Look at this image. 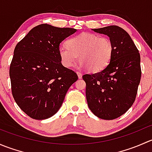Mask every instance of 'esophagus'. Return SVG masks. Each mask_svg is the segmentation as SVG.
<instances>
[{"instance_id":"34e87169","label":"esophagus","mask_w":152,"mask_h":152,"mask_svg":"<svg viewBox=\"0 0 152 152\" xmlns=\"http://www.w3.org/2000/svg\"><path fill=\"white\" fill-rule=\"evenodd\" d=\"M76 73H77L78 77H79V79H82V73H81L80 72H79V71L76 72Z\"/></svg>"}]
</instances>
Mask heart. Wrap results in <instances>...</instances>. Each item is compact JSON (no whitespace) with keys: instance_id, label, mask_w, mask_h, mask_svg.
Masks as SVG:
<instances>
[{"instance_id":"1","label":"heart","mask_w":152,"mask_h":152,"mask_svg":"<svg viewBox=\"0 0 152 152\" xmlns=\"http://www.w3.org/2000/svg\"><path fill=\"white\" fill-rule=\"evenodd\" d=\"M66 45L59 48V56L63 66L67 68L74 66L79 59V67L97 73L109 65L113 54L111 40L92 33L84 32L70 38Z\"/></svg>"}]
</instances>
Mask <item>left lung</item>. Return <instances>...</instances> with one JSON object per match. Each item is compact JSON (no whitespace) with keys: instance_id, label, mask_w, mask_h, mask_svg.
<instances>
[{"instance_id":"1","label":"left lung","mask_w":152,"mask_h":152,"mask_svg":"<svg viewBox=\"0 0 152 152\" xmlns=\"http://www.w3.org/2000/svg\"><path fill=\"white\" fill-rule=\"evenodd\" d=\"M92 30L110 37L113 54L102 71L82 76L87 104L99 118L113 120L124 115L135 100L141 77L140 56L129 34L121 27Z\"/></svg>"}]
</instances>
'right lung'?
<instances>
[{
  "instance_id": "add662e5",
  "label": "right lung",
  "mask_w": 152,
  "mask_h": 152,
  "mask_svg": "<svg viewBox=\"0 0 152 152\" xmlns=\"http://www.w3.org/2000/svg\"><path fill=\"white\" fill-rule=\"evenodd\" d=\"M76 31L41 24L17 44L10 68L12 96L31 118L44 120L56 114L78 79L59 56L61 42Z\"/></svg>"
}]
</instances>
